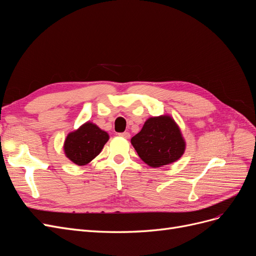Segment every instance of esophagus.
<instances>
[{
    "label": "esophagus",
    "mask_w": 256,
    "mask_h": 256,
    "mask_svg": "<svg viewBox=\"0 0 256 256\" xmlns=\"http://www.w3.org/2000/svg\"><path fill=\"white\" fill-rule=\"evenodd\" d=\"M120 136H122V138H130V134H129V132H127V131H125V132H122V134H120Z\"/></svg>",
    "instance_id": "1"
}]
</instances>
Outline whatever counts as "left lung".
<instances>
[{"label": "left lung", "mask_w": 256, "mask_h": 256, "mask_svg": "<svg viewBox=\"0 0 256 256\" xmlns=\"http://www.w3.org/2000/svg\"><path fill=\"white\" fill-rule=\"evenodd\" d=\"M138 157L150 168L171 164L180 159L186 150V141L180 126L172 116L150 118L138 134L131 138Z\"/></svg>", "instance_id": "obj_1"}]
</instances>
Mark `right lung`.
Here are the masks:
<instances>
[{
  "instance_id": "right-lung-1",
  "label": "right lung",
  "mask_w": 256,
  "mask_h": 256,
  "mask_svg": "<svg viewBox=\"0 0 256 256\" xmlns=\"http://www.w3.org/2000/svg\"><path fill=\"white\" fill-rule=\"evenodd\" d=\"M109 141V134L92 122L69 132L64 142L65 156L76 166H85L96 158Z\"/></svg>"
}]
</instances>
